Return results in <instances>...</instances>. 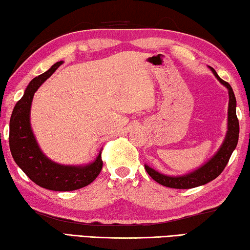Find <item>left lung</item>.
Instances as JSON below:
<instances>
[{
	"mask_svg": "<svg viewBox=\"0 0 250 250\" xmlns=\"http://www.w3.org/2000/svg\"><path fill=\"white\" fill-rule=\"evenodd\" d=\"M210 71L212 74L215 75L220 84H223L225 87L228 89V117H227V132L226 136L224 138L223 144L220 145L217 152H216L210 159L198 167L190 173L178 175V176H170L165 175L163 173H159L158 170L152 168V167L146 165L145 169L148 175L152 177L155 182L161 184L163 186L170 187V188H177V189H188V188L198 187L205 184L214 181L216 177L222 174L225 167H226L227 163L230 158L232 152H234L237 143H238L239 137V123L238 118L236 115V97L235 94L232 92V88L227 82L223 81L218 76L217 73L212 67H210Z\"/></svg>",
	"mask_w": 250,
	"mask_h": 250,
	"instance_id": "1",
	"label": "left lung"
}]
</instances>
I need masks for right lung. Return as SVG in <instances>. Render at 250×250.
I'll list each match as a JSON object with an SVG mask.
<instances>
[{"label": "right lung", "mask_w": 250, "mask_h": 250, "mask_svg": "<svg viewBox=\"0 0 250 250\" xmlns=\"http://www.w3.org/2000/svg\"><path fill=\"white\" fill-rule=\"evenodd\" d=\"M63 61L52 65L46 72L33 79L15 104L10 120V149L20 168L36 185L50 190L71 191L91 184L101 173V152L93 162L84 165H63L48 158L36 141L31 126V106L35 92Z\"/></svg>", "instance_id": "right-lung-1"}]
</instances>
